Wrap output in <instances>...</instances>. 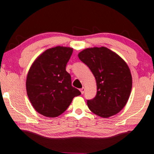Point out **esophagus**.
<instances>
[{
    "label": "esophagus",
    "instance_id": "34e87169",
    "mask_svg": "<svg viewBox=\"0 0 154 154\" xmlns=\"http://www.w3.org/2000/svg\"><path fill=\"white\" fill-rule=\"evenodd\" d=\"M80 91H81V94H83V93H84V92H85V88L84 87L81 88L80 89Z\"/></svg>",
    "mask_w": 154,
    "mask_h": 154
}]
</instances>
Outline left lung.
Masks as SVG:
<instances>
[{"mask_svg": "<svg viewBox=\"0 0 154 154\" xmlns=\"http://www.w3.org/2000/svg\"><path fill=\"white\" fill-rule=\"evenodd\" d=\"M78 56L96 80L97 94L87 100L90 110L103 118L119 112L128 101L132 87V78L127 63L105 47L87 48Z\"/></svg>", "mask_w": 154, "mask_h": 154, "instance_id": "obj_1", "label": "left lung"}]
</instances>
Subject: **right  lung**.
<instances>
[{
    "label": "right lung",
    "instance_id": "add662e5",
    "mask_svg": "<svg viewBox=\"0 0 154 154\" xmlns=\"http://www.w3.org/2000/svg\"><path fill=\"white\" fill-rule=\"evenodd\" d=\"M73 48L57 46L44 51L32 63L26 79L27 96L38 113L56 117L66 110L75 96L81 94L71 85L66 66Z\"/></svg>",
    "mask_w": 154,
    "mask_h": 154
}]
</instances>
